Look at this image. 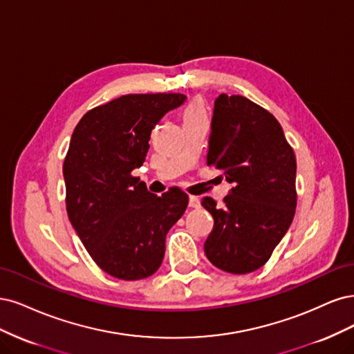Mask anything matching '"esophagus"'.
I'll list each match as a JSON object with an SVG mask.
<instances>
[{"label": "esophagus", "mask_w": 354, "mask_h": 354, "mask_svg": "<svg viewBox=\"0 0 354 354\" xmlns=\"http://www.w3.org/2000/svg\"><path fill=\"white\" fill-rule=\"evenodd\" d=\"M188 206H189L191 209H197V207H200V198H198V197H196V196H191V197H189Z\"/></svg>", "instance_id": "1"}]
</instances>
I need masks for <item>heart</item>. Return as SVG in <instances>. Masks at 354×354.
I'll use <instances>...</instances> for the list:
<instances>
[{
	"label": "heart",
	"instance_id": "b5f03b06",
	"mask_svg": "<svg viewBox=\"0 0 354 354\" xmlns=\"http://www.w3.org/2000/svg\"><path fill=\"white\" fill-rule=\"evenodd\" d=\"M200 116H206V113H204V107L200 101H192L187 106L185 113H184V118L185 119H191V118H200Z\"/></svg>",
	"mask_w": 354,
	"mask_h": 354
}]
</instances>
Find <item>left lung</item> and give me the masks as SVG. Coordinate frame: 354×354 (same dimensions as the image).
<instances>
[{"instance_id": "obj_1", "label": "left lung", "mask_w": 354, "mask_h": 354, "mask_svg": "<svg viewBox=\"0 0 354 354\" xmlns=\"http://www.w3.org/2000/svg\"><path fill=\"white\" fill-rule=\"evenodd\" d=\"M207 166L232 184L218 206L201 204L214 219L204 253L225 272L244 275L263 266L292 222L297 162L275 116L243 95L214 101Z\"/></svg>"}]
</instances>
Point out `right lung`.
I'll return each mask as SVG.
<instances>
[{"label":"right lung","mask_w":354,"mask_h":354,"mask_svg":"<svg viewBox=\"0 0 354 354\" xmlns=\"http://www.w3.org/2000/svg\"><path fill=\"white\" fill-rule=\"evenodd\" d=\"M184 94H128L91 109L73 131L63 175L66 210L86 252L109 275L136 281L165 257L167 231L188 194H151L132 170L141 167L153 128L185 101Z\"/></svg>","instance_id":"right-lung-1"}]
</instances>
